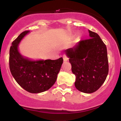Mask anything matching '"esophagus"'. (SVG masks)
<instances>
[{
    "label": "esophagus",
    "mask_w": 121,
    "mask_h": 121,
    "mask_svg": "<svg viewBox=\"0 0 121 121\" xmlns=\"http://www.w3.org/2000/svg\"><path fill=\"white\" fill-rule=\"evenodd\" d=\"M62 58H63L64 61H67L68 60V57L65 55H64L63 56H62Z\"/></svg>",
    "instance_id": "34e87169"
}]
</instances>
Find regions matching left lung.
<instances>
[{
    "label": "left lung",
    "mask_w": 121,
    "mask_h": 121,
    "mask_svg": "<svg viewBox=\"0 0 121 121\" xmlns=\"http://www.w3.org/2000/svg\"><path fill=\"white\" fill-rule=\"evenodd\" d=\"M88 39L80 41L65 51L75 74L76 89L91 93L97 91L106 80L109 72L106 45L97 33L89 30Z\"/></svg>",
    "instance_id": "left-lung-1"
}]
</instances>
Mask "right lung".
<instances>
[{
  "label": "right lung",
  "instance_id": "add662e5",
  "mask_svg": "<svg viewBox=\"0 0 121 121\" xmlns=\"http://www.w3.org/2000/svg\"><path fill=\"white\" fill-rule=\"evenodd\" d=\"M29 32H23L12 43L9 49V69L21 87L30 93H39L47 91L53 85L63 59L60 57L55 60L32 61L22 56L18 51V45Z\"/></svg>",
  "mask_w": 121,
  "mask_h": 121
}]
</instances>
